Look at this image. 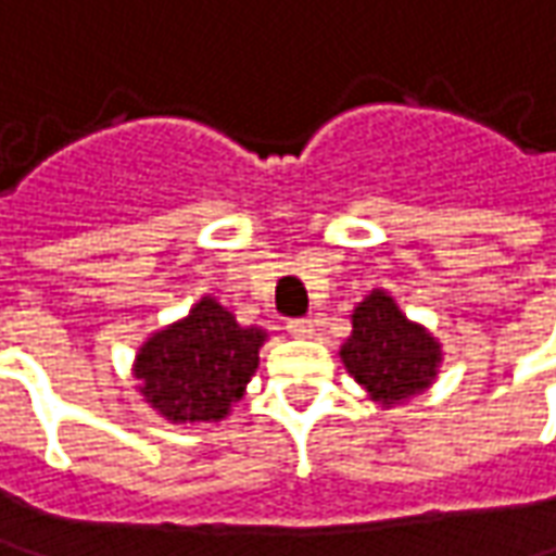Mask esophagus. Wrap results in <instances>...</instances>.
<instances>
[{"mask_svg": "<svg viewBox=\"0 0 556 556\" xmlns=\"http://www.w3.org/2000/svg\"><path fill=\"white\" fill-rule=\"evenodd\" d=\"M286 328H289V334H292V338H301V341L313 338V323H309V319H289Z\"/></svg>", "mask_w": 556, "mask_h": 556, "instance_id": "obj_1", "label": "esophagus"}]
</instances>
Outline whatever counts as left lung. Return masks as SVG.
<instances>
[{"instance_id": "left-lung-1", "label": "left lung", "mask_w": 556, "mask_h": 556, "mask_svg": "<svg viewBox=\"0 0 556 556\" xmlns=\"http://www.w3.org/2000/svg\"><path fill=\"white\" fill-rule=\"evenodd\" d=\"M341 358L371 402L392 407L432 387L441 343L410 323L383 289H374L353 309V334L341 346Z\"/></svg>"}]
</instances>
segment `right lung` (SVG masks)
Wrapping results in <instances>:
<instances>
[{
	"label": "right lung",
	"instance_id": "1",
	"mask_svg": "<svg viewBox=\"0 0 556 556\" xmlns=\"http://www.w3.org/2000/svg\"><path fill=\"white\" fill-rule=\"evenodd\" d=\"M264 341V328L240 326L215 298H200L185 319L139 346L134 365L139 392L173 422L225 420L258 368Z\"/></svg>",
	"mask_w": 556,
	"mask_h": 556
}]
</instances>
